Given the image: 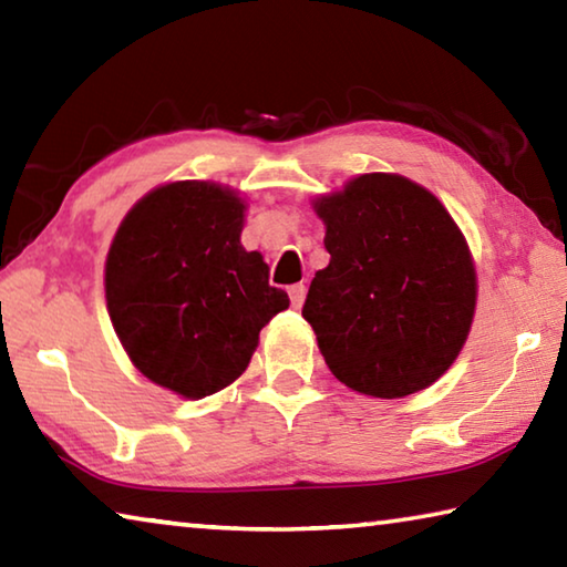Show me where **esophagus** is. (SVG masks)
I'll return each mask as SVG.
<instances>
[{"label": "esophagus", "mask_w": 567, "mask_h": 567, "mask_svg": "<svg viewBox=\"0 0 567 567\" xmlns=\"http://www.w3.org/2000/svg\"><path fill=\"white\" fill-rule=\"evenodd\" d=\"M305 292H307V287H305L302 282L290 287V300H292V307H302V302H305Z\"/></svg>", "instance_id": "34e87169"}]
</instances>
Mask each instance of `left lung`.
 <instances>
[{
    "mask_svg": "<svg viewBox=\"0 0 567 567\" xmlns=\"http://www.w3.org/2000/svg\"><path fill=\"white\" fill-rule=\"evenodd\" d=\"M330 265L302 318L332 375L372 398H405L455 362L475 312V267L447 209L400 175H360L315 203Z\"/></svg>",
    "mask_w": 567,
    "mask_h": 567,
    "instance_id": "8db88e82",
    "label": "left lung"
}]
</instances>
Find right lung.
Wrapping results in <instances>:
<instances>
[{
  "mask_svg": "<svg viewBox=\"0 0 567 567\" xmlns=\"http://www.w3.org/2000/svg\"><path fill=\"white\" fill-rule=\"evenodd\" d=\"M245 205L209 182H172L134 205L107 255V310L142 375L205 398L243 375L290 297L239 245Z\"/></svg>",
  "mask_w": 567,
  "mask_h": 567,
  "instance_id": "add662e5",
  "label": "right lung"
}]
</instances>
